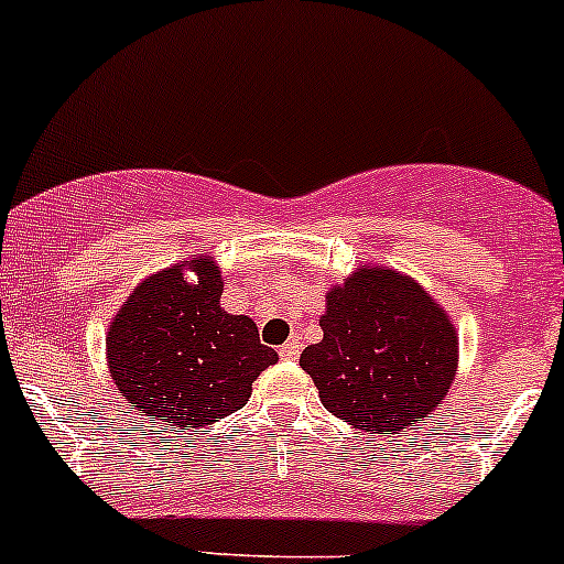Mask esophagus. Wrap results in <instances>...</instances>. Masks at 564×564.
<instances>
[{"label":"esophagus","mask_w":564,"mask_h":564,"mask_svg":"<svg viewBox=\"0 0 564 564\" xmlns=\"http://www.w3.org/2000/svg\"><path fill=\"white\" fill-rule=\"evenodd\" d=\"M300 350H302L300 339H289L286 345H281V350H278V356H281L283 361H294V358L300 356Z\"/></svg>","instance_id":"1"}]
</instances>
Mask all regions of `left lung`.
I'll return each mask as SVG.
<instances>
[{
	"label": "left lung",
	"instance_id": "8db88e82",
	"mask_svg": "<svg viewBox=\"0 0 564 564\" xmlns=\"http://www.w3.org/2000/svg\"><path fill=\"white\" fill-rule=\"evenodd\" d=\"M324 339L300 367L321 404L364 433H399L429 417L457 375L449 313L404 272L361 264L326 292Z\"/></svg>",
	"mask_w": 564,
	"mask_h": 564
}]
</instances>
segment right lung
<instances>
[{
    "label": "right lung",
    "instance_id": "1",
    "mask_svg": "<svg viewBox=\"0 0 564 564\" xmlns=\"http://www.w3.org/2000/svg\"><path fill=\"white\" fill-rule=\"evenodd\" d=\"M221 292L225 275L216 259L195 253L144 278L117 307L107 367L131 410L184 431L243 410L251 382L278 352L259 343L249 315L221 307Z\"/></svg>",
    "mask_w": 564,
    "mask_h": 564
}]
</instances>
